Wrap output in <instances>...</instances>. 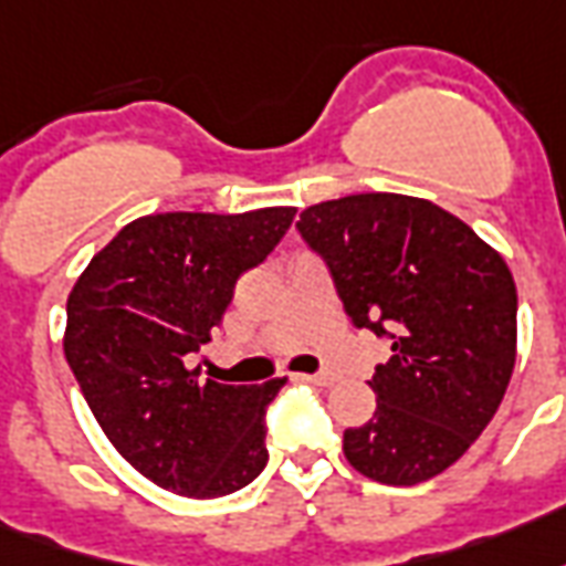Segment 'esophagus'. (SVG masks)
<instances>
[{
  "instance_id": "obj_1",
  "label": "esophagus",
  "mask_w": 566,
  "mask_h": 566,
  "mask_svg": "<svg viewBox=\"0 0 566 566\" xmlns=\"http://www.w3.org/2000/svg\"><path fill=\"white\" fill-rule=\"evenodd\" d=\"M301 379H307V382H313V386H332L334 379V374L332 370H319V374H298Z\"/></svg>"
}]
</instances>
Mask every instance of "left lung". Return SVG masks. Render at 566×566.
Segmentation results:
<instances>
[{
    "label": "left lung",
    "instance_id": "left-lung-1",
    "mask_svg": "<svg viewBox=\"0 0 566 566\" xmlns=\"http://www.w3.org/2000/svg\"><path fill=\"white\" fill-rule=\"evenodd\" d=\"M332 271L356 328L389 334L368 386L377 413L344 431V455L374 482L443 473L492 422L515 365V283L503 255L434 201L361 192L295 222Z\"/></svg>",
    "mask_w": 566,
    "mask_h": 566
}]
</instances>
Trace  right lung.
Here are the masks:
<instances>
[{"label": "right lung", "instance_id": "obj_1", "mask_svg": "<svg viewBox=\"0 0 566 566\" xmlns=\"http://www.w3.org/2000/svg\"><path fill=\"white\" fill-rule=\"evenodd\" d=\"M292 217L295 208L138 217L69 292V368L114 449L165 492L222 497L265 468V410L286 377L222 386L189 358Z\"/></svg>", "mask_w": 566, "mask_h": 566}]
</instances>
